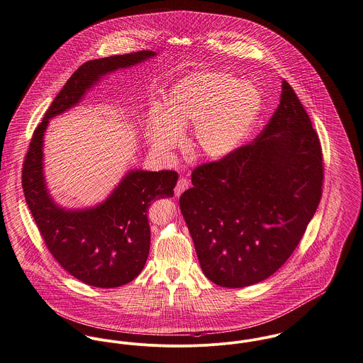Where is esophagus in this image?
<instances>
[{"instance_id":"34e87169","label":"esophagus","mask_w":363,"mask_h":363,"mask_svg":"<svg viewBox=\"0 0 363 363\" xmlns=\"http://www.w3.org/2000/svg\"><path fill=\"white\" fill-rule=\"evenodd\" d=\"M188 185H189V182H188L186 178H179L178 182H177V185H175V188H174V194H175V196L182 195L184 191L188 188Z\"/></svg>"}]
</instances>
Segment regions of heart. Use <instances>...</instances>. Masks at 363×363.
I'll use <instances>...</instances> for the list:
<instances>
[{
	"label": "heart",
	"instance_id": "obj_1",
	"mask_svg": "<svg viewBox=\"0 0 363 363\" xmlns=\"http://www.w3.org/2000/svg\"><path fill=\"white\" fill-rule=\"evenodd\" d=\"M167 112L156 105L149 113L147 135L160 153L172 152L182 130L195 125L192 153L208 160L228 157L249 137L262 109L259 89L229 73H196L177 84Z\"/></svg>",
	"mask_w": 363,
	"mask_h": 363
}]
</instances>
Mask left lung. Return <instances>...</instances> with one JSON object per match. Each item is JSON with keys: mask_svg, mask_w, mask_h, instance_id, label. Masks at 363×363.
I'll return each instance as SVG.
<instances>
[{"mask_svg": "<svg viewBox=\"0 0 363 363\" xmlns=\"http://www.w3.org/2000/svg\"><path fill=\"white\" fill-rule=\"evenodd\" d=\"M179 197L203 274L223 287L274 275L298 246L322 197L316 131L286 80L261 134L228 157L196 167Z\"/></svg>", "mask_w": 363, "mask_h": 363, "instance_id": "1", "label": "left lung"}]
</instances>
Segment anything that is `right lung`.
I'll use <instances>...</instances> for the list:
<instances>
[{
	"instance_id": "right-lung-1",
	"label": "right lung",
	"mask_w": 363,
	"mask_h": 363,
	"mask_svg": "<svg viewBox=\"0 0 363 363\" xmlns=\"http://www.w3.org/2000/svg\"><path fill=\"white\" fill-rule=\"evenodd\" d=\"M155 55L153 51H140L85 62L65 84L34 130L25 157L23 194L48 250L63 269L94 287H118L140 275L150 247L149 206L153 200L174 196L178 174L167 169H133L101 204L66 210L56 204L45 184L44 133L50 118L77 105L104 76Z\"/></svg>"
}]
</instances>
